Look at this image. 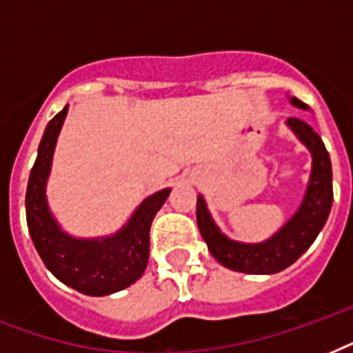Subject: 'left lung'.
I'll list each match as a JSON object with an SVG mask.
<instances>
[{"mask_svg": "<svg viewBox=\"0 0 353 353\" xmlns=\"http://www.w3.org/2000/svg\"><path fill=\"white\" fill-rule=\"evenodd\" d=\"M291 104L307 110L304 102L291 99ZM288 126L293 130L301 143L312 152V176L301 207L282 229L262 243H241L227 238L210 218L205 199L198 196L196 218L199 232L209 245L210 254L225 268L249 274H273L290 268L291 263L307 251L317 234L323 231L328 220L334 188H332V163L323 139L307 122L301 119H288Z\"/></svg>", "mask_w": 353, "mask_h": 353, "instance_id": "obj_1", "label": "left lung"}]
</instances>
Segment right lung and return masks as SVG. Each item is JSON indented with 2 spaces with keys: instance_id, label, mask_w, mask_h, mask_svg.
Returning a JSON list of instances; mask_svg holds the SVG:
<instances>
[{
  "instance_id": "right-lung-1",
  "label": "right lung",
  "mask_w": 353,
  "mask_h": 353,
  "mask_svg": "<svg viewBox=\"0 0 353 353\" xmlns=\"http://www.w3.org/2000/svg\"><path fill=\"white\" fill-rule=\"evenodd\" d=\"M65 115L68 106L49 121L38 146L25 196L27 225L46 268L60 282L84 295H112L143 276L150 254V227L172 188L148 196L115 234L80 240L63 232L49 210L46 185Z\"/></svg>"
}]
</instances>
